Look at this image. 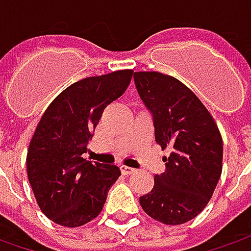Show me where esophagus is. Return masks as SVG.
I'll return each instance as SVG.
<instances>
[{
    "instance_id": "1",
    "label": "esophagus",
    "mask_w": 251,
    "mask_h": 251,
    "mask_svg": "<svg viewBox=\"0 0 251 251\" xmlns=\"http://www.w3.org/2000/svg\"><path fill=\"white\" fill-rule=\"evenodd\" d=\"M120 170H121V173H123L124 176H128V175H131V173H134V169L128 168V166H124V165L121 166Z\"/></svg>"
}]
</instances>
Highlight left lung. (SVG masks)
<instances>
[{
  "instance_id": "left-lung-1",
  "label": "left lung",
  "mask_w": 251,
  "mask_h": 251,
  "mask_svg": "<svg viewBox=\"0 0 251 251\" xmlns=\"http://www.w3.org/2000/svg\"><path fill=\"white\" fill-rule=\"evenodd\" d=\"M141 100L150 110L165 172L140 197L142 209L166 225L186 224L205 208L222 173L224 144L217 124L197 96L160 73H134Z\"/></svg>"
}]
</instances>
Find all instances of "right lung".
Segmentation results:
<instances>
[{
    "label": "right lung",
    "instance_id": "add662e5",
    "mask_svg": "<svg viewBox=\"0 0 251 251\" xmlns=\"http://www.w3.org/2000/svg\"><path fill=\"white\" fill-rule=\"evenodd\" d=\"M132 70L89 76L73 83L46 109L34 131L27 177L44 215L61 226L76 227L100 214L120 176L116 165L83 159L103 110L131 82Z\"/></svg>",
    "mask_w": 251,
    "mask_h": 251
}]
</instances>
